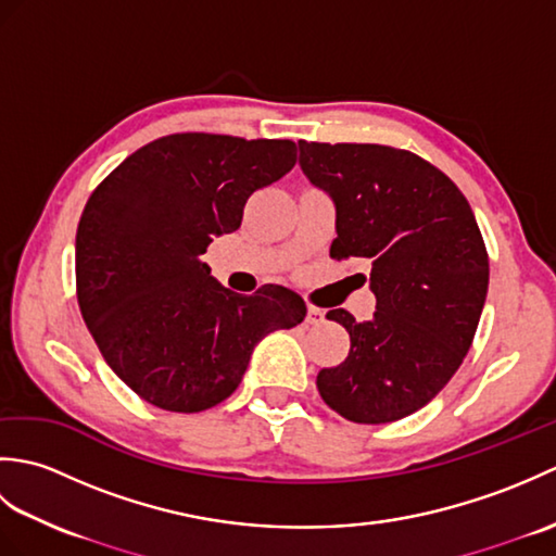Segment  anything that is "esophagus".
I'll return each mask as SVG.
<instances>
[{"label":"esophagus","instance_id":"34e87169","mask_svg":"<svg viewBox=\"0 0 556 556\" xmlns=\"http://www.w3.org/2000/svg\"><path fill=\"white\" fill-rule=\"evenodd\" d=\"M305 323H308V325L325 323V311L315 308V305H308V313H305Z\"/></svg>","mask_w":556,"mask_h":556}]
</instances>
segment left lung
<instances>
[{
    "instance_id": "8db88e82",
    "label": "left lung",
    "mask_w": 556,
    "mask_h": 556,
    "mask_svg": "<svg viewBox=\"0 0 556 556\" xmlns=\"http://www.w3.org/2000/svg\"><path fill=\"white\" fill-rule=\"evenodd\" d=\"M299 164L332 198L329 255L370 260L375 313L344 308L351 351L317 375L325 404L353 422L406 418L442 392L473 344L490 263L478 222L456 184L406 150L299 140Z\"/></svg>"
}]
</instances>
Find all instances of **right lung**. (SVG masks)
I'll list each match as a JSON object with an SVG mask.
<instances>
[{
	"label": "right lung",
	"instance_id": "obj_1",
	"mask_svg": "<svg viewBox=\"0 0 556 556\" xmlns=\"http://www.w3.org/2000/svg\"><path fill=\"white\" fill-rule=\"evenodd\" d=\"M296 164L291 140L174 134L126 157L76 233L78 305L122 382L148 404L198 413L236 392L255 346L305 317L291 289L241 296L203 260L241 227L245 200Z\"/></svg>",
	"mask_w": 556,
	"mask_h": 556
}]
</instances>
